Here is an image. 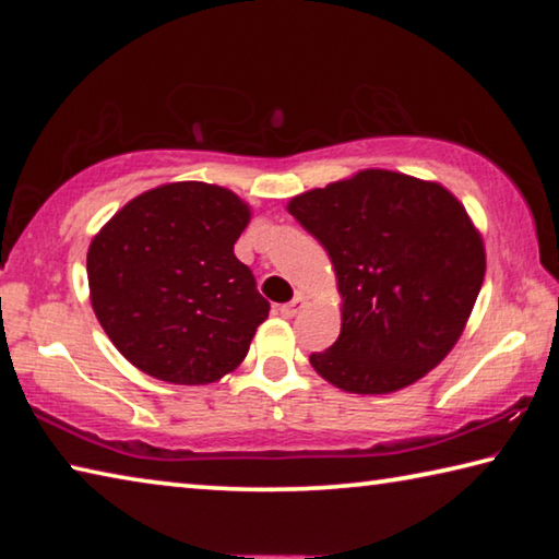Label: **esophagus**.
I'll return each mask as SVG.
<instances>
[{
  "mask_svg": "<svg viewBox=\"0 0 559 559\" xmlns=\"http://www.w3.org/2000/svg\"><path fill=\"white\" fill-rule=\"evenodd\" d=\"M306 296H302V293H298L296 298H293L290 302H286V306H281V316L283 318H296L302 308H306Z\"/></svg>",
  "mask_w": 559,
  "mask_h": 559,
  "instance_id": "1",
  "label": "esophagus"
}]
</instances>
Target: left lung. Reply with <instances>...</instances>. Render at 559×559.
<instances>
[{
  "instance_id": "obj_1",
  "label": "left lung",
  "mask_w": 559,
  "mask_h": 559,
  "mask_svg": "<svg viewBox=\"0 0 559 559\" xmlns=\"http://www.w3.org/2000/svg\"><path fill=\"white\" fill-rule=\"evenodd\" d=\"M286 210L325 246L340 293V335L310 355L313 370L353 394L427 377L459 343L486 276L466 206L431 179L370 167Z\"/></svg>"
}]
</instances>
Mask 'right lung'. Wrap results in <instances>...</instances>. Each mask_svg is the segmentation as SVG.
<instances>
[{
  "label": "right lung",
  "mask_w": 559,
  "mask_h": 559,
  "mask_svg": "<svg viewBox=\"0 0 559 559\" xmlns=\"http://www.w3.org/2000/svg\"><path fill=\"white\" fill-rule=\"evenodd\" d=\"M251 206L231 189L167 182L93 236L88 298L118 353L155 380L212 384L249 353L269 300L234 243Z\"/></svg>",
  "instance_id": "add662e5"
}]
</instances>
